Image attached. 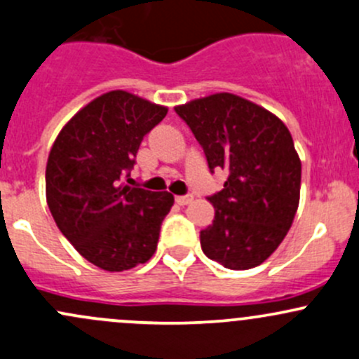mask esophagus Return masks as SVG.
Listing matches in <instances>:
<instances>
[{
    "label": "esophagus",
    "instance_id": "esophagus-1",
    "mask_svg": "<svg viewBox=\"0 0 359 359\" xmlns=\"http://www.w3.org/2000/svg\"><path fill=\"white\" fill-rule=\"evenodd\" d=\"M191 201H192V196H177V198H175V203H177V205H180V206L189 205Z\"/></svg>",
    "mask_w": 359,
    "mask_h": 359
}]
</instances>
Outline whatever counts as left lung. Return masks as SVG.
I'll return each mask as SVG.
<instances>
[{
	"instance_id": "obj_1",
	"label": "left lung",
	"mask_w": 359,
	"mask_h": 359,
	"mask_svg": "<svg viewBox=\"0 0 359 359\" xmlns=\"http://www.w3.org/2000/svg\"><path fill=\"white\" fill-rule=\"evenodd\" d=\"M205 151L210 172L227 170L208 196L215 220L199 232L210 259L230 270L262 265L284 241L299 205L301 161L280 118L230 93L177 107Z\"/></svg>"
}]
</instances>
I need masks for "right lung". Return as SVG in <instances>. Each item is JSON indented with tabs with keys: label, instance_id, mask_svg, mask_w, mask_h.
<instances>
[{
	"label": "right lung",
	"instance_id": "right-lung-1",
	"mask_svg": "<svg viewBox=\"0 0 359 359\" xmlns=\"http://www.w3.org/2000/svg\"><path fill=\"white\" fill-rule=\"evenodd\" d=\"M167 108L111 90L63 127L46 165V199L56 225L93 265L123 271L156 251L170 192L123 186L148 132ZM129 182V180H127Z\"/></svg>",
	"mask_w": 359,
	"mask_h": 359
}]
</instances>
